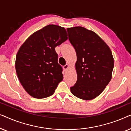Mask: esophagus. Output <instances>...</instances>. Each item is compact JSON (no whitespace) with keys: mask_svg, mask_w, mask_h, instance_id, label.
Here are the masks:
<instances>
[{"mask_svg":"<svg viewBox=\"0 0 131 131\" xmlns=\"http://www.w3.org/2000/svg\"><path fill=\"white\" fill-rule=\"evenodd\" d=\"M69 67H70L69 64H66V65L64 66V67H63V68H64V70H68V69H69Z\"/></svg>","mask_w":131,"mask_h":131,"instance_id":"1","label":"esophagus"}]
</instances>
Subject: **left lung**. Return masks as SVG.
Returning a JSON list of instances; mask_svg holds the SVG:
<instances>
[{
	"label": "left lung",
	"mask_w": 131,
	"mask_h": 131,
	"mask_svg": "<svg viewBox=\"0 0 131 131\" xmlns=\"http://www.w3.org/2000/svg\"><path fill=\"white\" fill-rule=\"evenodd\" d=\"M69 39L77 55V82L70 88L73 95L83 100H93L101 94L112 78L114 58L104 41L92 30L83 27L67 28Z\"/></svg>",
	"instance_id": "1"
}]
</instances>
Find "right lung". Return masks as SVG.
Segmentation results:
<instances>
[{"instance_id": "right-lung-1", "label": "right lung", "mask_w": 131, "mask_h": 131, "mask_svg": "<svg viewBox=\"0 0 131 131\" xmlns=\"http://www.w3.org/2000/svg\"><path fill=\"white\" fill-rule=\"evenodd\" d=\"M67 39L65 28L49 24L33 33L19 48L16 72L25 91L32 97L52 95L63 79L55 48Z\"/></svg>"}]
</instances>
